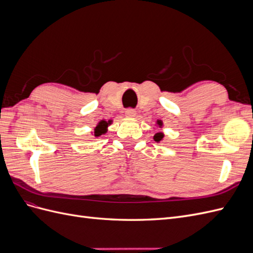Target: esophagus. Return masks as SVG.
<instances>
[{"label": "esophagus", "mask_w": 253, "mask_h": 253, "mask_svg": "<svg viewBox=\"0 0 253 253\" xmlns=\"http://www.w3.org/2000/svg\"><path fill=\"white\" fill-rule=\"evenodd\" d=\"M135 115H136V111L134 110V109H126V117H135Z\"/></svg>", "instance_id": "esophagus-1"}]
</instances>
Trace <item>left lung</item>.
I'll list each match as a JSON object with an SVG mask.
<instances>
[{"label": "left lung", "instance_id": "8db88e82", "mask_svg": "<svg viewBox=\"0 0 253 253\" xmlns=\"http://www.w3.org/2000/svg\"><path fill=\"white\" fill-rule=\"evenodd\" d=\"M158 125L162 126V121H158ZM163 137H164L163 133H157V134H155V136H154V140L158 142V141H160V140L163 139Z\"/></svg>", "mask_w": 253, "mask_h": 253}]
</instances>
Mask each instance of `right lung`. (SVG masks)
Instances as JSON below:
<instances>
[{
  "label": "right lung",
  "instance_id": "obj_1",
  "mask_svg": "<svg viewBox=\"0 0 253 253\" xmlns=\"http://www.w3.org/2000/svg\"><path fill=\"white\" fill-rule=\"evenodd\" d=\"M111 121H109V124H110ZM109 124L106 121H101L100 124H99L97 126H96V128H95V136L96 137H98V136H100V135H102V134H104L105 132H106V126H109Z\"/></svg>",
  "mask_w": 253,
  "mask_h": 253
}]
</instances>
